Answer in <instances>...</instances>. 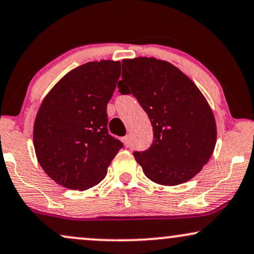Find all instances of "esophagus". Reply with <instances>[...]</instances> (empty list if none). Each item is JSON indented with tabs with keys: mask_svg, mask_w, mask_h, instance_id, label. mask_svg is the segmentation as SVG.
<instances>
[{
	"mask_svg": "<svg viewBox=\"0 0 254 254\" xmlns=\"http://www.w3.org/2000/svg\"><path fill=\"white\" fill-rule=\"evenodd\" d=\"M123 142H124V144H125V146H130V144H131V139H130V135H127L123 138Z\"/></svg>",
	"mask_w": 254,
	"mask_h": 254,
	"instance_id": "esophagus-1",
	"label": "esophagus"
}]
</instances>
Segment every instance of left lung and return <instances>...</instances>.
Returning <instances> with one entry per match:
<instances>
[{"label": "left lung", "mask_w": 254, "mask_h": 254, "mask_svg": "<svg viewBox=\"0 0 254 254\" xmlns=\"http://www.w3.org/2000/svg\"><path fill=\"white\" fill-rule=\"evenodd\" d=\"M119 92L132 94L151 122L154 140L133 156L151 181L187 182L209 161L216 143L215 118L206 98L177 67L155 58L124 59Z\"/></svg>", "instance_id": "1"}]
</instances>
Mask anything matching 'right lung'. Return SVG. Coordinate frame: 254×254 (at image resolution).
Segmentation results:
<instances>
[{
    "instance_id": "1",
    "label": "right lung",
    "mask_w": 254,
    "mask_h": 254,
    "mask_svg": "<svg viewBox=\"0 0 254 254\" xmlns=\"http://www.w3.org/2000/svg\"><path fill=\"white\" fill-rule=\"evenodd\" d=\"M121 75L119 61L84 64L50 91L34 123L40 166L58 185L86 190L99 183L123 143L109 133L106 106Z\"/></svg>"
}]
</instances>
